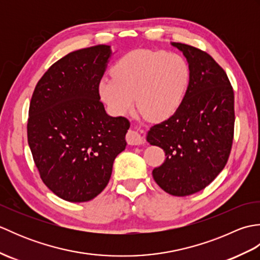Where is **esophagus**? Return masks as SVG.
Returning <instances> with one entry per match:
<instances>
[{
  "label": "esophagus",
  "mask_w": 260,
  "mask_h": 260,
  "mask_svg": "<svg viewBox=\"0 0 260 260\" xmlns=\"http://www.w3.org/2000/svg\"><path fill=\"white\" fill-rule=\"evenodd\" d=\"M126 141L129 145H142L144 143V139L137 131L129 129L126 134Z\"/></svg>",
  "instance_id": "obj_1"
}]
</instances>
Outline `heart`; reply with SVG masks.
<instances>
[{"instance_id":"b5f03b06","label":"heart","mask_w":260,"mask_h":260,"mask_svg":"<svg viewBox=\"0 0 260 260\" xmlns=\"http://www.w3.org/2000/svg\"><path fill=\"white\" fill-rule=\"evenodd\" d=\"M113 78L105 77L99 85L104 103L115 115L137 108L148 120L170 117L184 98L190 80L185 60L176 53L134 50L113 67Z\"/></svg>"}]
</instances>
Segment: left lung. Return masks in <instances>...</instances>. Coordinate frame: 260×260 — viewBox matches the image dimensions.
<instances>
[{
	"label": "left lung",
	"instance_id": "left-lung-1",
	"mask_svg": "<svg viewBox=\"0 0 260 260\" xmlns=\"http://www.w3.org/2000/svg\"><path fill=\"white\" fill-rule=\"evenodd\" d=\"M183 52L190 81L175 113L152 126L151 145L165 152L153 178L169 194L185 197L203 190L221 172L233 147L235 96L225 71L206 51L172 43Z\"/></svg>",
	"mask_w": 260,
	"mask_h": 260
}]
</instances>
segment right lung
Masks as SVG:
<instances>
[{
  "label": "right lung",
  "mask_w": 260,
  "mask_h": 260,
  "mask_svg": "<svg viewBox=\"0 0 260 260\" xmlns=\"http://www.w3.org/2000/svg\"><path fill=\"white\" fill-rule=\"evenodd\" d=\"M109 57L105 45L70 52L32 93L26 127L33 161L43 183L66 201L97 197L125 150L129 121L107 115L99 95Z\"/></svg>",
  "instance_id": "1"
}]
</instances>
